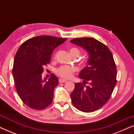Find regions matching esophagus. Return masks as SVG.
Listing matches in <instances>:
<instances>
[{
  "label": "esophagus",
  "instance_id": "1",
  "mask_svg": "<svg viewBox=\"0 0 134 134\" xmlns=\"http://www.w3.org/2000/svg\"><path fill=\"white\" fill-rule=\"evenodd\" d=\"M58 81H59L60 83H64V82H66V80H65V79H60Z\"/></svg>",
  "mask_w": 134,
  "mask_h": 134
}]
</instances>
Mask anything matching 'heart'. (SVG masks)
I'll return each instance as SVG.
<instances>
[{
	"label": "heart",
	"mask_w": 134,
	"mask_h": 134,
	"mask_svg": "<svg viewBox=\"0 0 134 134\" xmlns=\"http://www.w3.org/2000/svg\"><path fill=\"white\" fill-rule=\"evenodd\" d=\"M69 52L72 57H77L79 56L80 54V51L79 49L77 47H72L69 50ZM85 63V60H82L80 62V64L81 65H84ZM75 71H76V69L74 67L70 66H66L63 65L61 66L58 68L56 69V73L58 76L63 77L64 79H69L72 77L73 74Z\"/></svg>",
	"instance_id": "heart-1"
}]
</instances>
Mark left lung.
Listing matches in <instances>:
<instances>
[{"instance_id":"1","label":"left lung","mask_w":134,"mask_h":134,"mask_svg":"<svg viewBox=\"0 0 134 134\" xmlns=\"http://www.w3.org/2000/svg\"><path fill=\"white\" fill-rule=\"evenodd\" d=\"M70 42L89 55L88 65L79 74L83 83H75L71 100L79 110L93 112L107 103L116 85V67L113 55L107 46L93 38H74Z\"/></svg>"}]
</instances>
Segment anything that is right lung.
I'll return each instance as SVG.
<instances>
[{
    "instance_id": "add662e5",
    "label": "right lung",
    "mask_w": 134,
    "mask_h": 134,
    "mask_svg": "<svg viewBox=\"0 0 134 134\" xmlns=\"http://www.w3.org/2000/svg\"><path fill=\"white\" fill-rule=\"evenodd\" d=\"M67 38L38 36L22 44L14 57L13 75L16 91L25 105L42 110L51 105L58 80L54 74L42 79L43 66L51 61L53 51Z\"/></svg>"
}]
</instances>
